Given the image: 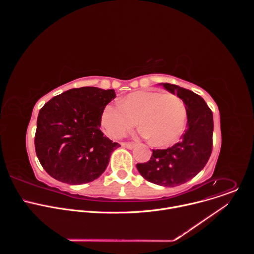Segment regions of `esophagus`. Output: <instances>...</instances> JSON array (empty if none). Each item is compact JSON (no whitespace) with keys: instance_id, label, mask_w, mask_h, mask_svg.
<instances>
[{"instance_id":"34e87169","label":"esophagus","mask_w":254,"mask_h":254,"mask_svg":"<svg viewBox=\"0 0 254 254\" xmlns=\"http://www.w3.org/2000/svg\"><path fill=\"white\" fill-rule=\"evenodd\" d=\"M122 146L127 149H132L135 147V143L133 142H122Z\"/></svg>"}]
</instances>
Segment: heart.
<instances>
[{"instance_id":"heart-1","label":"heart","mask_w":254,"mask_h":254,"mask_svg":"<svg viewBox=\"0 0 254 254\" xmlns=\"http://www.w3.org/2000/svg\"><path fill=\"white\" fill-rule=\"evenodd\" d=\"M187 120L183 99L176 94L159 91H135L122 98L120 104H107L101 114V124L107 134L120 138L136 126L140 134L154 146L163 147L182 134Z\"/></svg>"}]
</instances>
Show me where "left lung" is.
Instances as JSON below:
<instances>
[{"label": "left lung", "instance_id": "1", "mask_svg": "<svg viewBox=\"0 0 254 254\" xmlns=\"http://www.w3.org/2000/svg\"><path fill=\"white\" fill-rule=\"evenodd\" d=\"M163 86L183 99L187 128L179 142L168 149L153 150L150 161L136 164V169L151 183L176 187L188 182L207 164L213 146V114L195 92L170 83Z\"/></svg>", "mask_w": 254, "mask_h": 254}]
</instances>
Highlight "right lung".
Here are the masks:
<instances>
[{"instance_id":"add662e5","label":"right lung","mask_w":254,"mask_h":254,"mask_svg":"<svg viewBox=\"0 0 254 254\" xmlns=\"http://www.w3.org/2000/svg\"><path fill=\"white\" fill-rule=\"evenodd\" d=\"M116 97L114 89H69L41 108L35 133V151L43 169L70 185L89 183L106 169L120 143L100 130L101 114Z\"/></svg>"}]
</instances>
